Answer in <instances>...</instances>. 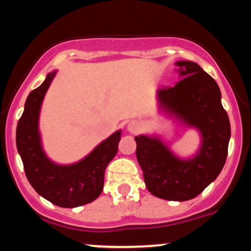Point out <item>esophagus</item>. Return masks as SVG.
<instances>
[{"instance_id":"34e87169","label":"esophagus","mask_w":251,"mask_h":251,"mask_svg":"<svg viewBox=\"0 0 251 251\" xmlns=\"http://www.w3.org/2000/svg\"><path fill=\"white\" fill-rule=\"evenodd\" d=\"M139 128H140L139 123L135 122V120H133V122L129 123L128 126H127V129H128L129 132H131V133H135V132L139 131Z\"/></svg>"}]
</instances>
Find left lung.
I'll return each mask as SVG.
<instances>
[{
    "instance_id": "left-lung-1",
    "label": "left lung",
    "mask_w": 251,
    "mask_h": 251,
    "mask_svg": "<svg viewBox=\"0 0 251 251\" xmlns=\"http://www.w3.org/2000/svg\"><path fill=\"white\" fill-rule=\"evenodd\" d=\"M176 65L183 79L174 87L158 89V99L176 117L200 129L203 139L200 152L183 160L157 138L139 135L134 140L149 191L163 200L183 201L197 197L220 175L231 131L215 80L196 62L178 61Z\"/></svg>"
}]
</instances>
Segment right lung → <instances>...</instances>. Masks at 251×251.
I'll return each mask as SVG.
<instances>
[{
  "instance_id": "add662e5",
  "label": "right lung",
  "mask_w": 251,
  "mask_h": 251,
  "mask_svg": "<svg viewBox=\"0 0 251 251\" xmlns=\"http://www.w3.org/2000/svg\"><path fill=\"white\" fill-rule=\"evenodd\" d=\"M55 72L33 89L17 123L16 146L24 169L34 190L61 208H76L97 200L103 189L105 170L118 152L122 131L98 145L87 157L73 165H57L43 152L39 134L40 107Z\"/></svg>"
}]
</instances>
